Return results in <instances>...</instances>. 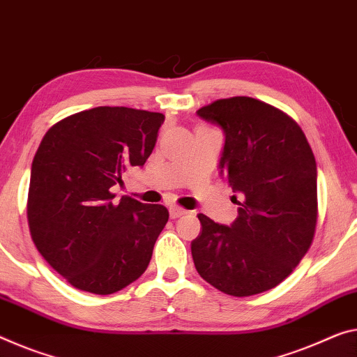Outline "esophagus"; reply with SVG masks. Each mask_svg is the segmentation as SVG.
Segmentation results:
<instances>
[{
    "label": "esophagus",
    "mask_w": 357,
    "mask_h": 357,
    "mask_svg": "<svg viewBox=\"0 0 357 357\" xmlns=\"http://www.w3.org/2000/svg\"><path fill=\"white\" fill-rule=\"evenodd\" d=\"M169 213H171V218H178V217L185 215L186 211H185V209H182V207L171 206V207H169Z\"/></svg>",
    "instance_id": "34e87169"
}]
</instances>
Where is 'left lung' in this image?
Listing matches in <instances>:
<instances>
[{
  "label": "left lung",
  "mask_w": 357,
  "mask_h": 357,
  "mask_svg": "<svg viewBox=\"0 0 357 357\" xmlns=\"http://www.w3.org/2000/svg\"><path fill=\"white\" fill-rule=\"evenodd\" d=\"M220 126V171L243 201L231 227L197 218L191 243L199 276L233 297L281 284L303 259L317 222V171L303 130L281 109L252 97L220 98L197 109Z\"/></svg>",
  "instance_id": "1"
}]
</instances>
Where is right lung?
<instances>
[{
	"label": "right lung",
	"instance_id": "right-lung-1",
	"mask_svg": "<svg viewBox=\"0 0 357 357\" xmlns=\"http://www.w3.org/2000/svg\"><path fill=\"white\" fill-rule=\"evenodd\" d=\"M162 113L97 107L59 121L31 164L26 217L33 243L71 286L108 295L139 279L169 220L161 204L123 196L112 186L142 167L155 148Z\"/></svg>",
	"mask_w": 357,
	"mask_h": 357
}]
</instances>
